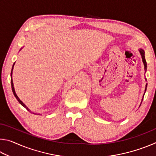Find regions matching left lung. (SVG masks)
<instances>
[{"label": "left lung", "mask_w": 156, "mask_h": 156, "mask_svg": "<svg viewBox=\"0 0 156 156\" xmlns=\"http://www.w3.org/2000/svg\"><path fill=\"white\" fill-rule=\"evenodd\" d=\"M139 50V52L141 56H142V62H143V64H144V70H145V72H146L147 71V62H146V60H145V56H144V51L143 49H142V48H140L138 49ZM145 80L147 81V79L145 78ZM147 83L146 84V86H145V89H144V95H143V97H142V101H141V103L142 102V100H143V98H144V94L145 92H146V90H147ZM141 103L140 105V106L141 105Z\"/></svg>", "instance_id": "1"}]
</instances>
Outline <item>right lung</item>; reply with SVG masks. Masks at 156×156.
Instances as JSON below:
<instances>
[{
	"instance_id": "obj_1",
	"label": "right lung",
	"mask_w": 156,
	"mask_h": 156,
	"mask_svg": "<svg viewBox=\"0 0 156 156\" xmlns=\"http://www.w3.org/2000/svg\"><path fill=\"white\" fill-rule=\"evenodd\" d=\"M23 48H21L20 49V51L21 49H22ZM14 65H15V62L14 63V65H13V66H12V72H11V84H12V91H13V94H14V96L16 97V98L17 99V100L18 101V102H19V103L22 105L23 107H24L26 109H27V111H29V112H31V113H34V114H38V115H41V114H40V113H33V112H31V111H30V109H29V108L26 106V105L23 103V102H22V100H20V98H18V96H17L16 95V91H15V89H14V83H13V79H12V72H13V69H14Z\"/></svg>"
}]
</instances>
